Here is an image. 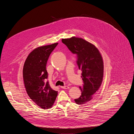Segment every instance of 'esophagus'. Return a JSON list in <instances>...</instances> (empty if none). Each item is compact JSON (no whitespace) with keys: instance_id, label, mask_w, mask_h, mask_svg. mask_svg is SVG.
Instances as JSON below:
<instances>
[{"instance_id":"1","label":"esophagus","mask_w":134,"mask_h":134,"mask_svg":"<svg viewBox=\"0 0 134 134\" xmlns=\"http://www.w3.org/2000/svg\"><path fill=\"white\" fill-rule=\"evenodd\" d=\"M60 88H64V89H68L69 87L68 86H60Z\"/></svg>"}]
</instances>
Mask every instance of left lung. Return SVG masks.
<instances>
[{
  "instance_id": "left-lung-1",
  "label": "left lung",
  "mask_w": 134,
  "mask_h": 134,
  "mask_svg": "<svg viewBox=\"0 0 134 134\" xmlns=\"http://www.w3.org/2000/svg\"><path fill=\"white\" fill-rule=\"evenodd\" d=\"M62 42L77 55L76 63L82 70L83 84L80 86L82 94L75 99L77 104H83L92 99L101 85L103 76V63L98 49L82 38L72 37L62 39Z\"/></svg>"
}]
</instances>
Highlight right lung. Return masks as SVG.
I'll use <instances>...</instances> for the list:
<instances>
[{
	"label": "right lung",
	"mask_w": 134,
	"mask_h": 134,
	"mask_svg": "<svg viewBox=\"0 0 134 134\" xmlns=\"http://www.w3.org/2000/svg\"><path fill=\"white\" fill-rule=\"evenodd\" d=\"M58 43L38 47L28 55L23 74L27 93L38 106L49 109L53 104L58 92L50 86L46 69L47 61Z\"/></svg>",
	"instance_id": "add662e5"
}]
</instances>
